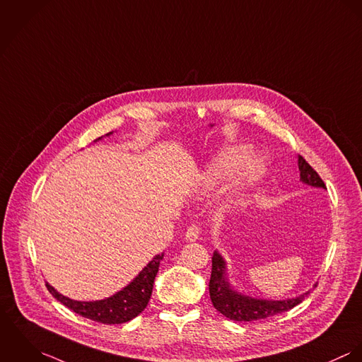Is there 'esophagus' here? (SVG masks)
<instances>
[{"label": "esophagus", "instance_id": "34e87169", "mask_svg": "<svg viewBox=\"0 0 362 362\" xmlns=\"http://www.w3.org/2000/svg\"><path fill=\"white\" fill-rule=\"evenodd\" d=\"M201 228L199 225H190L186 230V240L187 241H196L199 240L200 238Z\"/></svg>", "mask_w": 362, "mask_h": 362}]
</instances>
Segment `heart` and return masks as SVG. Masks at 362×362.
Wrapping results in <instances>:
<instances>
[{
	"label": "heart",
	"mask_w": 362,
	"mask_h": 362,
	"mask_svg": "<svg viewBox=\"0 0 362 362\" xmlns=\"http://www.w3.org/2000/svg\"><path fill=\"white\" fill-rule=\"evenodd\" d=\"M248 151L241 147L228 148L223 151L215 161L208 166V177L211 180L223 179L230 176L236 172L240 163L245 160ZM264 163L258 158H248L241 165L240 185L243 186H252L255 185L264 175Z\"/></svg>",
	"instance_id": "obj_1"
}]
</instances>
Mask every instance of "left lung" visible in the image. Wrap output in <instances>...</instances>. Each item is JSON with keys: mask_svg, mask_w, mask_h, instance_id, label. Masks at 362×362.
Instances as JSON below:
<instances>
[{"mask_svg": "<svg viewBox=\"0 0 362 362\" xmlns=\"http://www.w3.org/2000/svg\"><path fill=\"white\" fill-rule=\"evenodd\" d=\"M298 170L300 180L303 183L313 187L326 189L320 175L301 156H298ZM308 294L310 290L301 296L286 300H264L241 294L229 283L226 276V262L223 257L218 251H214L212 271L209 279V297L216 311H219L222 315L232 321H259L268 317H274L298 305Z\"/></svg>", "mask_w": 362, "mask_h": 362, "instance_id": "1", "label": "left lung"}]
</instances>
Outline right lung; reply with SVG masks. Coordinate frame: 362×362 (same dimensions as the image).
I'll return each mask as SVG.
<instances>
[{
  "instance_id": "right-lung-1",
  "label": "right lung",
  "mask_w": 362,
  "mask_h": 362,
  "mask_svg": "<svg viewBox=\"0 0 362 362\" xmlns=\"http://www.w3.org/2000/svg\"><path fill=\"white\" fill-rule=\"evenodd\" d=\"M110 134L111 133H108L107 136ZM162 258H163V252L156 255L126 287H123L121 291L104 300L76 301L58 293L49 283H45V286L48 291L59 303H62L65 307H68L69 310H72L74 313L79 314L84 318L100 322V323H107V325L124 323L136 318L147 307L151 298L153 284L158 274Z\"/></svg>"
}]
</instances>
